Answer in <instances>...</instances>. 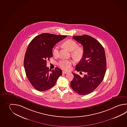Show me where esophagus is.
Returning a JSON list of instances; mask_svg holds the SVG:
<instances>
[{"mask_svg": "<svg viewBox=\"0 0 127 127\" xmlns=\"http://www.w3.org/2000/svg\"><path fill=\"white\" fill-rule=\"evenodd\" d=\"M68 72H66V71H62V74H67Z\"/></svg>", "mask_w": 127, "mask_h": 127, "instance_id": "obj_1", "label": "esophagus"}]
</instances>
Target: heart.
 Listing matches in <instances>:
<instances>
[{"instance_id":"heart-1","label":"heart","mask_w":127,"mask_h":127,"mask_svg":"<svg viewBox=\"0 0 127 127\" xmlns=\"http://www.w3.org/2000/svg\"><path fill=\"white\" fill-rule=\"evenodd\" d=\"M63 46L66 49L71 52V54L73 57L75 59H79L82 57L83 54L82 49L78 47V45L76 42L72 40H68L63 43ZM58 52V47H55L53 50V55L54 56H57ZM57 65L60 68L65 70H70L72 62L70 60H61L58 62Z\"/></svg>"}]
</instances>
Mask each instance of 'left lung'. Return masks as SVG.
I'll list each match as a JSON object with an SVG mask.
<instances>
[{"mask_svg": "<svg viewBox=\"0 0 127 127\" xmlns=\"http://www.w3.org/2000/svg\"><path fill=\"white\" fill-rule=\"evenodd\" d=\"M83 46V57L76 65L75 70L86 74L83 77L72 73L71 87L77 93L86 95L95 90L104 79L106 70V59L104 47L93 37L84 35L73 36Z\"/></svg>", "mask_w": 127, "mask_h": 127, "instance_id": "1", "label": "left lung"}]
</instances>
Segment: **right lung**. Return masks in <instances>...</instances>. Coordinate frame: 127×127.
<instances>
[{
  "label": "right lung",
  "instance_id": "right-lung-1",
  "mask_svg": "<svg viewBox=\"0 0 127 127\" xmlns=\"http://www.w3.org/2000/svg\"><path fill=\"white\" fill-rule=\"evenodd\" d=\"M66 36L42 33L35 37L29 44L24 59L26 75L34 88L39 91L52 87L62 70L58 67L50 70L47 60L52 57V48Z\"/></svg>",
  "mask_w": 127,
  "mask_h": 127
}]
</instances>
